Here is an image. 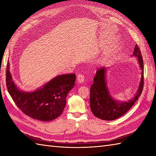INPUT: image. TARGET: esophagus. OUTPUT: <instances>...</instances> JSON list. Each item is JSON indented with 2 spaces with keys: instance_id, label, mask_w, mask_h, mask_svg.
Instances as JSON below:
<instances>
[{
  "instance_id": "34e87169",
  "label": "esophagus",
  "mask_w": 156,
  "mask_h": 156,
  "mask_svg": "<svg viewBox=\"0 0 156 156\" xmlns=\"http://www.w3.org/2000/svg\"><path fill=\"white\" fill-rule=\"evenodd\" d=\"M84 80V77L83 75H82V74H78L77 76V81H78V83H80V84L83 83Z\"/></svg>"
}]
</instances>
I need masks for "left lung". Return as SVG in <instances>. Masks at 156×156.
Wrapping results in <instances>:
<instances>
[{
  "label": "left lung",
  "instance_id": "8db88e82",
  "mask_svg": "<svg viewBox=\"0 0 156 156\" xmlns=\"http://www.w3.org/2000/svg\"><path fill=\"white\" fill-rule=\"evenodd\" d=\"M132 55L137 58L138 64L141 69V78L136 94L133 98L128 101L120 102L115 100L111 95L107 85V68L103 67L98 69L90 88V109L95 117L106 121L117 119L125 115L140 97L144 88V62L140 49L137 44Z\"/></svg>",
  "mask_w": 156,
  "mask_h": 156
}]
</instances>
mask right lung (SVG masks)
Instances as JSON below:
<instances>
[{"label": "right lung", "instance_id": "right-lung-1", "mask_svg": "<svg viewBox=\"0 0 156 156\" xmlns=\"http://www.w3.org/2000/svg\"><path fill=\"white\" fill-rule=\"evenodd\" d=\"M76 74L57 76L33 92L21 90L16 87L7 62L6 82L9 93L19 108L29 117L41 121H50L64 111L66 97L75 85Z\"/></svg>", "mask_w": 156, "mask_h": 156}]
</instances>
